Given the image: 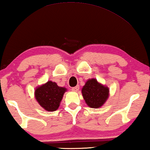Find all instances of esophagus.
<instances>
[{"label": "esophagus", "instance_id": "obj_1", "mask_svg": "<svg viewBox=\"0 0 150 150\" xmlns=\"http://www.w3.org/2000/svg\"><path fill=\"white\" fill-rule=\"evenodd\" d=\"M72 91H73V92H77L78 90H79V86H75V87H73V88H72Z\"/></svg>", "mask_w": 150, "mask_h": 150}]
</instances>
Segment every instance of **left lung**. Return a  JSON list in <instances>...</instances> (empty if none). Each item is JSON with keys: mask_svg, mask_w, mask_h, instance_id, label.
I'll return each mask as SVG.
<instances>
[{"mask_svg": "<svg viewBox=\"0 0 150 150\" xmlns=\"http://www.w3.org/2000/svg\"><path fill=\"white\" fill-rule=\"evenodd\" d=\"M109 91L108 88L99 83L95 79L88 80L81 90L86 104L92 108L102 106L108 98Z\"/></svg>", "mask_w": 150, "mask_h": 150, "instance_id": "left-lung-1", "label": "left lung"}]
</instances>
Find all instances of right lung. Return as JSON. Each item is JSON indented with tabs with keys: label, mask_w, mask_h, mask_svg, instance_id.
Wrapping results in <instances>:
<instances>
[{
	"label": "right lung",
	"mask_w": 150,
	"mask_h": 150,
	"mask_svg": "<svg viewBox=\"0 0 150 150\" xmlns=\"http://www.w3.org/2000/svg\"><path fill=\"white\" fill-rule=\"evenodd\" d=\"M67 91L65 88L59 87L56 83L47 81L35 90V98L41 106L48 111L57 110L60 101Z\"/></svg>",
	"instance_id": "1"
}]
</instances>
